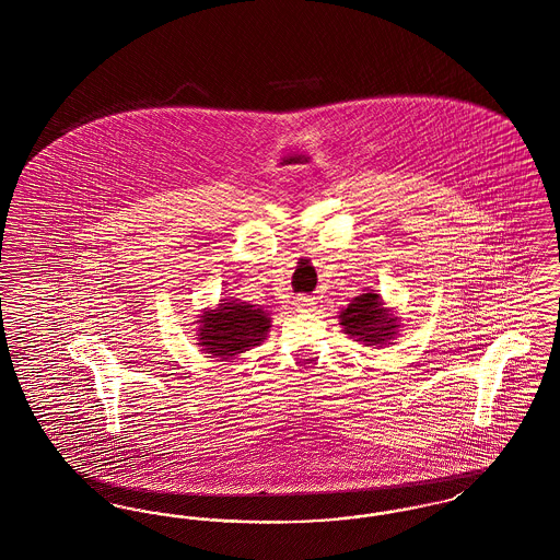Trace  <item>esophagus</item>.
<instances>
[{"instance_id":"34e87169","label":"esophagus","mask_w":560,"mask_h":560,"mask_svg":"<svg viewBox=\"0 0 560 560\" xmlns=\"http://www.w3.org/2000/svg\"><path fill=\"white\" fill-rule=\"evenodd\" d=\"M295 308L298 311H304V313H308V311H313L315 308V298H308V295H300V298H295Z\"/></svg>"}]
</instances>
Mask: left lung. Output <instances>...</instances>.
<instances>
[{
	"label": "left lung",
	"instance_id": "obj_1",
	"mask_svg": "<svg viewBox=\"0 0 560 560\" xmlns=\"http://www.w3.org/2000/svg\"><path fill=\"white\" fill-rule=\"evenodd\" d=\"M338 319L348 338L365 347L384 348L399 336V315L386 306L377 290L370 288L352 298L347 308L340 311Z\"/></svg>",
	"mask_w": 560,
	"mask_h": 560
}]
</instances>
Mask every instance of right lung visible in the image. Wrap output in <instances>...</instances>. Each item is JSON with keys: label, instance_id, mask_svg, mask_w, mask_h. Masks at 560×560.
<instances>
[{"label": "right lung", "instance_id": "right-lung-1", "mask_svg": "<svg viewBox=\"0 0 560 560\" xmlns=\"http://www.w3.org/2000/svg\"><path fill=\"white\" fill-rule=\"evenodd\" d=\"M195 323L197 345L220 361L237 359L245 350L260 347L270 331L268 311L240 300H220L215 308H203Z\"/></svg>", "mask_w": 560, "mask_h": 560}]
</instances>
